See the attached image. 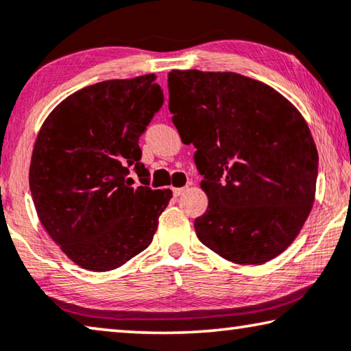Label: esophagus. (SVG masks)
I'll list each match as a JSON object with an SVG mask.
<instances>
[{"instance_id": "esophagus-1", "label": "esophagus", "mask_w": 351, "mask_h": 351, "mask_svg": "<svg viewBox=\"0 0 351 351\" xmlns=\"http://www.w3.org/2000/svg\"><path fill=\"white\" fill-rule=\"evenodd\" d=\"M188 190L186 186H180V188H172V193H174V196H182L184 193Z\"/></svg>"}]
</instances>
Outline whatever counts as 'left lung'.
<instances>
[{
  "instance_id": "left-lung-1",
  "label": "left lung",
  "mask_w": 351,
  "mask_h": 351,
  "mask_svg": "<svg viewBox=\"0 0 351 351\" xmlns=\"http://www.w3.org/2000/svg\"><path fill=\"white\" fill-rule=\"evenodd\" d=\"M167 87L172 123L196 147L209 197L197 239L236 264L278 256L315 201L318 152L307 121L277 90L236 73L174 69Z\"/></svg>"
}]
</instances>
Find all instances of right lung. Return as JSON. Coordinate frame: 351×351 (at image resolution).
<instances>
[{"mask_svg":"<svg viewBox=\"0 0 351 351\" xmlns=\"http://www.w3.org/2000/svg\"><path fill=\"white\" fill-rule=\"evenodd\" d=\"M155 74L88 85L63 99L40 126L29 165L38 217L77 266L112 271L152 243L171 190L147 185L139 138L163 91Z\"/></svg>","mask_w":351,"mask_h":351,"instance_id":"1","label":"right lung"}]
</instances>
